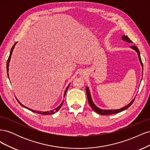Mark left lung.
Listing matches in <instances>:
<instances>
[{
    "instance_id": "8db88e82",
    "label": "left lung",
    "mask_w": 150,
    "mask_h": 150,
    "mask_svg": "<svg viewBox=\"0 0 150 150\" xmlns=\"http://www.w3.org/2000/svg\"><path fill=\"white\" fill-rule=\"evenodd\" d=\"M121 39L123 40V41H125V42H128V43H132V41H131V40L129 39V38L127 35H122V37H121ZM130 47L132 49L134 50V51L137 52L138 56V59H139V62H140L141 65H142V66L143 67V63H142V59H141L140 53H139V49H138L137 47H136L134 46H131ZM143 70H142V76H143ZM86 94H87L88 100L89 104V105L91 106V108L93 109V110L95 112H96L97 113H98V114L102 115H113V114H116V113H118V112H121L122 111H124V110H126V109H128L131 105V104H133V101H134V99H135V98H134L133 100L131 101L129 104H127V105H126L124 107H122V108H121L120 109H118V110H102V109L99 108L98 106H96L94 104V103H93L92 98H91V96L89 89V88L88 87V86L86 88Z\"/></svg>"
}]
</instances>
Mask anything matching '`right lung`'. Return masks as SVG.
<instances>
[{"instance_id": "obj_1", "label": "right lung", "mask_w": 150, "mask_h": 150, "mask_svg": "<svg viewBox=\"0 0 150 150\" xmlns=\"http://www.w3.org/2000/svg\"><path fill=\"white\" fill-rule=\"evenodd\" d=\"M16 44H17V42H16L14 44H13V46H12V49H11V52H10L9 57H8L7 62V76H8V78H9V76H8V66H9V62H10V61H11V56H12V51H13V49H14V47H15ZM69 85H70V84H69V85H68V86H67V88H66V89H65V91H64V97L65 96V95H66V92H67V91L68 88H69ZM16 99L17 100L18 103H19L22 107H24V108H26V109H28V110H30V111H33V112H34L38 113V114H40V115H53V114H54V113L57 112V111H59V109L61 108V106H62V104H63V101H62V103L60 104L59 106H58L56 108L54 109V110H51V111H35V110H32V109H30V108H28V107L25 106L23 105V104H22L19 100H18L17 98H16Z\"/></svg>"}]
</instances>
